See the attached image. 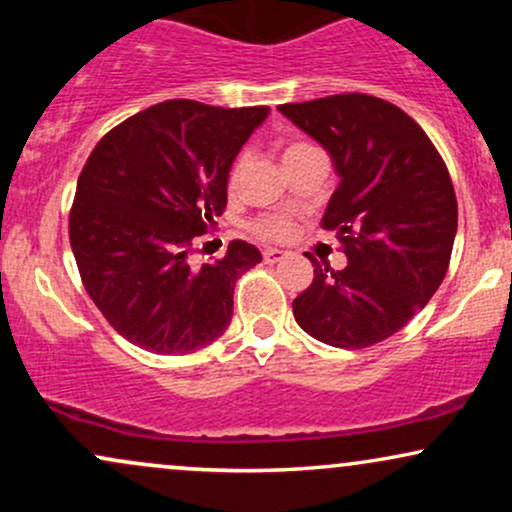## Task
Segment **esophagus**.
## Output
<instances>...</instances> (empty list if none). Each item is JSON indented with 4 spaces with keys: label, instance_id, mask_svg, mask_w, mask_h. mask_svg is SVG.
<instances>
[{
    "label": "esophagus",
    "instance_id": "34e87169",
    "mask_svg": "<svg viewBox=\"0 0 512 512\" xmlns=\"http://www.w3.org/2000/svg\"><path fill=\"white\" fill-rule=\"evenodd\" d=\"M262 257H264V262H267V264H274V262L286 260V257H289V252L279 250V248H267L262 252Z\"/></svg>",
    "mask_w": 512,
    "mask_h": 512
}]
</instances>
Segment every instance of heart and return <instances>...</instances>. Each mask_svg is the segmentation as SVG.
Returning <instances> with one entry per match:
<instances>
[{
    "mask_svg": "<svg viewBox=\"0 0 512 512\" xmlns=\"http://www.w3.org/2000/svg\"><path fill=\"white\" fill-rule=\"evenodd\" d=\"M310 144H303V142H293V144H286L284 146V161H289L291 156L301 154L303 149H308ZM240 168H243V163L236 161L228 170V178H226V185L228 190L236 192L238 190V182H240ZM250 231L255 233V236L260 238H269V240H286L293 236V231H296V226H293V219L289 214H264V216H257L255 221L250 223Z\"/></svg>",
    "mask_w": 512,
    "mask_h": 512,
    "instance_id": "b5f03b06",
    "label": "heart"
}]
</instances>
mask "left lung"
Returning a JSON list of instances; mask_svg holds the SVG:
<instances>
[{
	"mask_svg": "<svg viewBox=\"0 0 512 512\" xmlns=\"http://www.w3.org/2000/svg\"><path fill=\"white\" fill-rule=\"evenodd\" d=\"M332 156L339 185L322 216L349 264L308 260L313 284L293 301L310 337L363 349L402 330L448 272L457 233L450 173L426 132L397 105L339 93L279 105Z\"/></svg>",
	"mask_w": 512,
	"mask_h": 512,
	"instance_id": "1",
	"label": "left lung"
}]
</instances>
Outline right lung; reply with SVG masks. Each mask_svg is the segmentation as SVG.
<instances>
[{
    "label": "right lung",
    "mask_w": 512,
    "mask_h": 512,
    "mask_svg": "<svg viewBox=\"0 0 512 512\" xmlns=\"http://www.w3.org/2000/svg\"><path fill=\"white\" fill-rule=\"evenodd\" d=\"M267 115V105L166 101L127 117L91 151L69 243L88 296L127 342L182 356L228 330L236 281L262 262L260 250L233 240L199 269L190 252L226 209L233 158Z\"/></svg>",
    "instance_id": "obj_1"
}]
</instances>
